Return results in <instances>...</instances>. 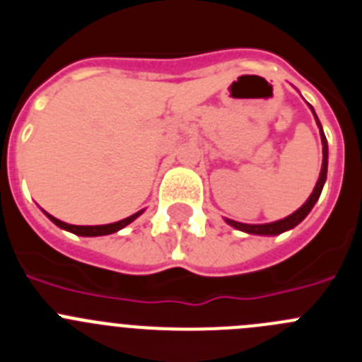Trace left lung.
<instances>
[{"mask_svg": "<svg viewBox=\"0 0 362 362\" xmlns=\"http://www.w3.org/2000/svg\"><path fill=\"white\" fill-rule=\"evenodd\" d=\"M310 108H312V112H313L312 105H310ZM313 117H315V121H317L319 134H321L322 166H321V174H319L317 183H315V188H313V192L310 194L308 199H306V203L303 204L299 210H296L293 214H290L288 217H284V219H279V221H274V223H264V225H246V223H238V221L225 219L230 226L241 230V232L254 233V235H279V233L286 232V230H292L293 226L299 225L300 221L308 216L310 210L313 209V204L317 203L319 196H321L322 187H325V181H326V172H328V143H326V137H325V132H322L321 121H319V117L315 112H313Z\"/></svg>", "mask_w": 362, "mask_h": 362, "instance_id": "obj_1", "label": "left lung"}]
</instances>
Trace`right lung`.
<instances>
[{
  "instance_id": "add662e5",
  "label": "right lung",
  "mask_w": 362,
  "mask_h": 362,
  "mask_svg": "<svg viewBox=\"0 0 362 362\" xmlns=\"http://www.w3.org/2000/svg\"><path fill=\"white\" fill-rule=\"evenodd\" d=\"M43 212H45V210H43ZM143 212H145V210H139V212H136L134 216L127 217V219L116 221V223H110V225H95V226L69 225V223H63V221L56 219V217L50 216V214H47V212H45V216L49 217L54 225H57L59 228L66 230V232H72V233H76V235H83V238H98V235H108V233H114V232H117V230L124 228V226L130 225L134 219H137V217L141 216Z\"/></svg>"
}]
</instances>
